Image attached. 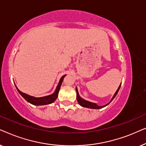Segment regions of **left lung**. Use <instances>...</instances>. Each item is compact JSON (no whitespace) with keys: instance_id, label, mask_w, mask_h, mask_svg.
Wrapping results in <instances>:
<instances>
[{"instance_id":"left-lung-1","label":"left lung","mask_w":146,"mask_h":146,"mask_svg":"<svg viewBox=\"0 0 146 146\" xmlns=\"http://www.w3.org/2000/svg\"><path fill=\"white\" fill-rule=\"evenodd\" d=\"M120 86H121V84L119 85V86L118 87V89H117V90H116V92H115V94L113 95V96L112 98V99L111 100V101L108 104H107L105 105V106H98L96 104L93 103V102H90L85 100H84L83 98H82L80 96V95H79V94H78V89H77V88H76V90L77 101H78V102L79 104L81 106H82V107L88 108H92V109H100V108H102L108 105L113 100V98H114L115 97V96L117 95V92H118L119 90V88H120Z\"/></svg>"}]
</instances>
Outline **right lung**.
<instances>
[{"label":"right lung","mask_w":146,"mask_h":146,"mask_svg":"<svg viewBox=\"0 0 146 146\" xmlns=\"http://www.w3.org/2000/svg\"><path fill=\"white\" fill-rule=\"evenodd\" d=\"M66 76V75H64L63 76L61 77L60 80L56 88V90L52 94L49 95V96H44V97H40V98H36L34 96H31L28 95L27 94L22 92L21 91H20L19 88L17 87L16 86V88H17V90L19 91V92L20 93L22 96H23L24 98H25L26 100H27L28 102L32 104L33 105H36V106H41V105H46V104H52L56 100L58 95V92L60 90V88L61 84L62 83V81L64 77Z\"/></svg>","instance_id":"right-lung-1"}]
</instances>
